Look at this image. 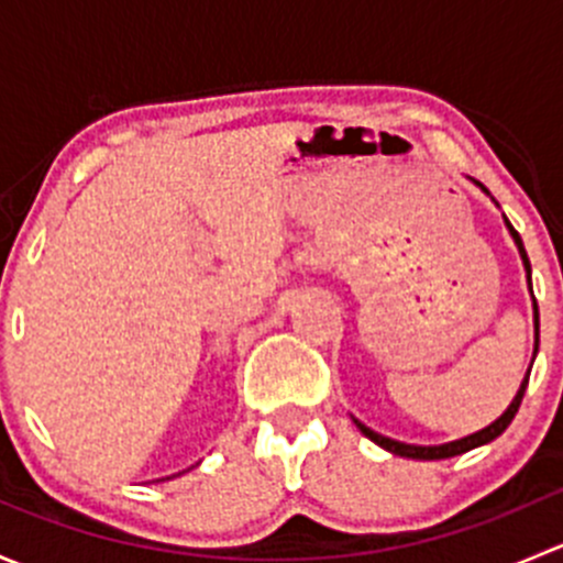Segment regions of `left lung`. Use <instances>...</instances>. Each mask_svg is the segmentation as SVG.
<instances>
[{
	"label": "left lung",
	"instance_id": "1",
	"mask_svg": "<svg viewBox=\"0 0 563 563\" xmlns=\"http://www.w3.org/2000/svg\"><path fill=\"white\" fill-rule=\"evenodd\" d=\"M482 187V185H479ZM485 190V187H482ZM487 192V190H485ZM507 220V218H504ZM507 229L509 234H512L515 245L520 250V258H523V266H526V277H528V288H531V264H528V255H526V247H523V240H520L518 231L512 229V223L507 220ZM533 294V288H531ZM539 351V308H537V299H533V356H537ZM526 387H528V373L523 378V384H520L518 395H515V400L509 402L507 411L501 413V417L496 419L493 424H487V428L476 430V433L465 435V439H457V441H450V444H439V446H417V444H402V441H395V439H387V435L376 433V430H371L367 424H362L360 419H354L356 428L362 430V433L367 435L371 441H376L378 446H384V450L391 452V455H400V457H413V460H444V457H455V455H463V452L468 450H476V446L482 444H490L493 439H498V435L504 433V430L509 428V422L515 419V413H518L520 402H523V395H526Z\"/></svg>",
	"mask_w": 563,
	"mask_h": 563
}]
</instances>
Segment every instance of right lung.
I'll return each instance as SVG.
<instances>
[{
    "label": "right lung",
    "instance_id": "obj_1",
    "mask_svg": "<svg viewBox=\"0 0 563 563\" xmlns=\"http://www.w3.org/2000/svg\"><path fill=\"white\" fill-rule=\"evenodd\" d=\"M166 479H172V476H166Z\"/></svg>",
    "mask_w": 563,
    "mask_h": 563
}]
</instances>
